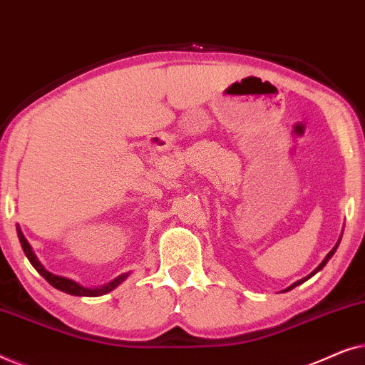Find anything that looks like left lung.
I'll return each instance as SVG.
<instances>
[{"instance_id": "8db88e82", "label": "left lung", "mask_w": 365, "mask_h": 365, "mask_svg": "<svg viewBox=\"0 0 365 365\" xmlns=\"http://www.w3.org/2000/svg\"><path fill=\"white\" fill-rule=\"evenodd\" d=\"M339 242H341V239H339V241H337V244H336V246H334V247H332V251H331V252H329V254H327V256H326V257H324V261H322V262H321V264H319V266H317V267H316V269H314V271H312V272H311V274H309V276H307V277H304V279H301V281H297V282H294V284H292V286H289V287H287V289H286V291H291V289H294V287H296V286H299V284H302V282H306V281H307V279H311V277H312V276H314V274H316V272H319V271H321V269H322V267H324V266H326V264H327V262H329V259H331V257H332V256H334V252H336V251H337V246H339Z\"/></svg>"}]
</instances>
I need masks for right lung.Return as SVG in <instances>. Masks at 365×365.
<instances>
[{
	"label": "right lung",
	"mask_w": 365,
	"mask_h": 365,
	"mask_svg": "<svg viewBox=\"0 0 365 365\" xmlns=\"http://www.w3.org/2000/svg\"><path fill=\"white\" fill-rule=\"evenodd\" d=\"M16 231H18V237H19V242H21L23 251H24V254H26V257L29 259V262L33 264V267L36 269V271L41 274V276L46 279V281L51 284L53 287H56V289H59V291H63V292H66V294H71V296H84V297L103 296V294H108V292H111L113 289H116L119 284H121L124 279L129 276V272L121 274V276H118L116 279H113L111 282H108L106 286H101V287H93V289L83 287V286H79L78 282L71 281V279H66V277L56 276V274L48 272L46 269L41 266V262L38 261V257L34 256L33 249H31V246H29V242L26 241V237L23 236V232H21V229H19V226L16 227Z\"/></svg>",
	"instance_id": "add662e5"
}]
</instances>
